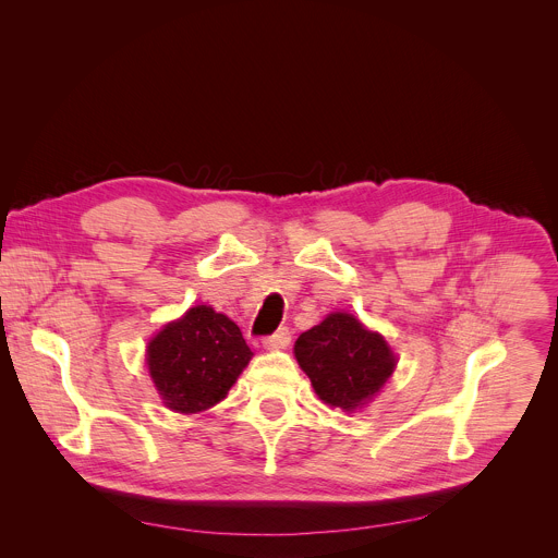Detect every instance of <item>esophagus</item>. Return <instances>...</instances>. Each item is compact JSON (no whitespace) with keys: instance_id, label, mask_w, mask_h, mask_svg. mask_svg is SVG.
I'll return each instance as SVG.
<instances>
[{"instance_id":"obj_1","label":"esophagus","mask_w":558,"mask_h":558,"mask_svg":"<svg viewBox=\"0 0 558 558\" xmlns=\"http://www.w3.org/2000/svg\"><path fill=\"white\" fill-rule=\"evenodd\" d=\"M289 341H291V330H289L287 326L278 328L276 332H271V335H267V337L263 339L265 348H269V350H280V348L289 345Z\"/></svg>"}]
</instances>
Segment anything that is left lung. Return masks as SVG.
I'll use <instances>...</instances> for the list:
<instances>
[{
  "label": "left lung",
  "mask_w": 558,
  "mask_h": 558,
  "mask_svg": "<svg viewBox=\"0 0 558 558\" xmlns=\"http://www.w3.org/2000/svg\"><path fill=\"white\" fill-rule=\"evenodd\" d=\"M295 359L317 397L345 412L373 399L397 365L386 339L348 313H330L302 332L295 341Z\"/></svg>",
  "instance_id": "left-lung-1"
}]
</instances>
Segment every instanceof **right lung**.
Here are the masks:
<instances>
[{
	"label": "right lung",
	"mask_w": 558,
	"mask_h": 558,
	"mask_svg": "<svg viewBox=\"0 0 558 558\" xmlns=\"http://www.w3.org/2000/svg\"><path fill=\"white\" fill-rule=\"evenodd\" d=\"M252 350L241 328L210 306H195L168 324L146 350L150 379L166 408L195 414L226 399Z\"/></svg>",
	"instance_id": "add662e5"
}]
</instances>
